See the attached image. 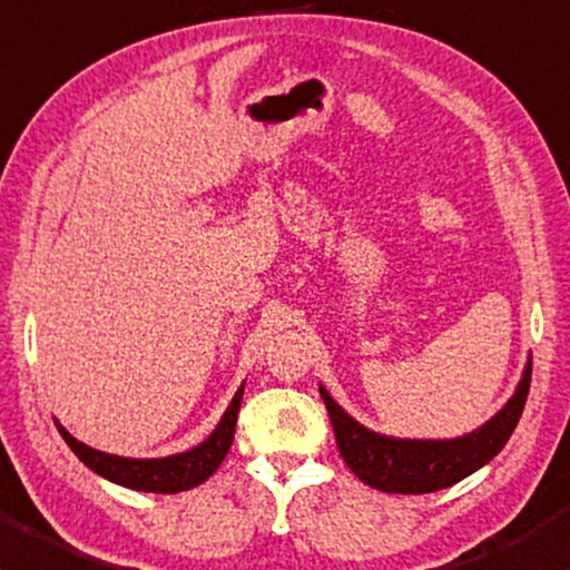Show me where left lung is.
Segmentation results:
<instances>
[{
	"label": "left lung",
	"mask_w": 570,
	"mask_h": 570,
	"mask_svg": "<svg viewBox=\"0 0 570 570\" xmlns=\"http://www.w3.org/2000/svg\"><path fill=\"white\" fill-rule=\"evenodd\" d=\"M529 383H532V360L527 362L511 401L488 424L456 440H399L377 435L352 420L323 385L321 396L336 432L341 459L364 484L401 495H424V492L451 488L498 456L521 420Z\"/></svg>",
	"instance_id": "8db88e82"
}]
</instances>
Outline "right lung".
I'll return each mask as SVG.
<instances>
[{"instance_id":"add662e5","label":"right lung","mask_w":570,"mask_h":570,"mask_svg":"<svg viewBox=\"0 0 570 570\" xmlns=\"http://www.w3.org/2000/svg\"><path fill=\"white\" fill-rule=\"evenodd\" d=\"M242 393H245V385L234 393L229 409L224 412L218 428L210 432V438L203 440V443L193 451L177 453V456H166V459L111 456V453L88 449L86 443L75 440L62 424H57V428L62 432L65 443L70 445L75 456H78L88 469H94L96 474L106 476L109 482H117L121 488L142 490V492H181V490L197 488L200 482H206L208 476L222 466V461L232 449Z\"/></svg>"}]
</instances>
